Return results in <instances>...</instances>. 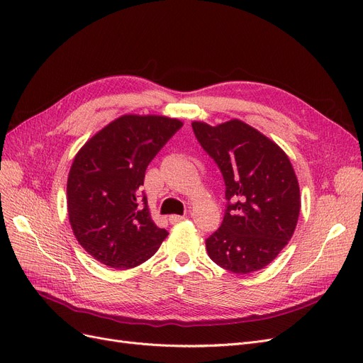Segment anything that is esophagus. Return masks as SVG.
<instances>
[{"label": "esophagus", "instance_id": "obj_1", "mask_svg": "<svg viewBox=\"0 0 363 363\" xmlns=\"http://www.w3.org/2000/svg\"><path fill=\"white\" fill-rule=\"evenodd\" d=\"M186 219V216H179V214H172L169 216V222L174 225V223H179V222H183Z\"/></svg>", "mask_w": 363, "mask_h": 363}]
</instances>
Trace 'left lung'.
<instances>
[{"mask_svg":"<svg viewBox=\"0 0 363 363\" xmlns=\"http://www.w3.org/2000/svg\"><path fill=\"white\" fill-rule=\"evenodd\" d=\"M192 128L226 186L223 222L206 240L210 259L235 274L265 268L298 223L301 195L291 161L274 141L238 119L217 126L192 122Z\"/></svg>","mask_w":363,"mask_h":363,"instance_id":"left-lung-1","label":"left lung"}]
</instances>
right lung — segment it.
I'll list each match as a JSON object with an SVG mask.
<instances>
[{
    "instance_id": "right-lung-1",
    "label": "right lung",
    "mask_w": 363,
    "mask_h": 363,
    "mask_svg": "<svg viewBox=\"0 0 363 363\" xmlns=\"http://www.w3.org/2000/svg\"><path fill=\"white\" fill-rule=\"evenodd\" d=\"M182 126L165 116L125 114L76 155L67 182L68 217L79 244L98 262L134 268L167 238L141 186L152 159Z\"/></svg>"
}]
</instances>
